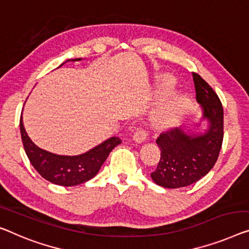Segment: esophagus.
I'll return each mask as SVG.
<instances>
[{
    "label": "esophagus",
    "mask_w": 249,
    "mask_h": 249,
    "mask_svg": "<svg viewBox=\"0 0 249 249\" xmlns=\"http://www.w3.org/2000/svg\"><path fill=\"white\" fill-rule=\"evenodd\" d=\"M146 139H147V134L143 128H137L136 132L134 133V135H133V140H134L136 143H142Z\"/></svg>",
    "instance_id": "obj_1"
}]
</instances>
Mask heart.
Returning a JSON list of instances; mask_svg holds the SVG:
<instances>
[{"mask_svg":"<svg viewBox=\"0 0 249 249\" xmlns=\"http://www.w3.org/2000/svg\"><path fill=\"white\" fill-rule=\"evenodd\" d=\"M174 85L172 77H165L163 80V86L171 88ZM188 98L182 95H174L165 99L158 106L151 116V122L158 128H169L179 122V118L187 108Z\"/></svg>","mask_w":249,"mask_h":249,"instance_id":"heart-1","label":"heart"}]
</instances>
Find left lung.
I'll list each match as a JSON object with an SVG mask.
<instances>
[{"label": "left lung", "mask_w": 249, "mask_h": 249, "mask_svg": "<svg viewBox=\"0 0 249 249\" xmlns=\"http://www.w3.org/2000/svg\"><path fill=\"white\" fill-rule=\"evenodd\" d=\"M192 77L208 128L198 134L172 128L158 137L161 158L151 178L164 188L187 187L205 177L217 162L224 140V108L219 97L198 73L192 72Z\"/></svg>", "instance_id": "left-lung-1"}]
</instances>
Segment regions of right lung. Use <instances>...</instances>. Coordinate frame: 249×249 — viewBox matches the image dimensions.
I'll use <instances>...</instances> for the list:
<instances>
[{"label":"right lung","mask_w":249,"mask_h":249,"mask_svg":"<svg viewBox=\"0 0 249 249\" xmlns=\"http://www.w3.org/2000/svg\"><path fill=\"white\" fill-rule=\"evenodd\" d=\"M76 60L81 59H75ZM20 131L25 153L33 168L49 182L64 187H72L92 179L113 148L122 143L118 137L113 136L86 153L68 157L50 153L36 146L25 132L22 116L20 118Z\"/></svg>","instance_id":"right-lung-1"}]
</instances>
